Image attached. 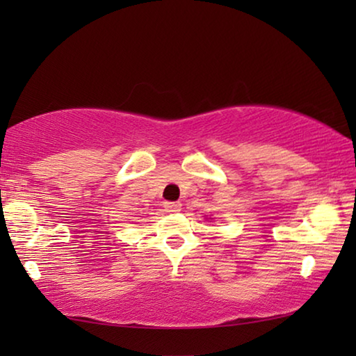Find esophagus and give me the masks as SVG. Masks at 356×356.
Returning <instances> with one entry per match:
<instances>
[{
	"label": "esophagus",
	"mask_w": 356,
	"mask_h": 356,
	"mask_svg": "<svg viewBox=\"0 0 356 356\" xmlns=\"http://www.w3.org/2000/svg\"><path fill=\"white\" fill-rule=\"evenodd\" d=\"M165 209H166V212L176 213V212H180L182 206H180L179 202H165Z\"/></svg>",
	"instance_id": "esophagus-1"
}]
</instances>
